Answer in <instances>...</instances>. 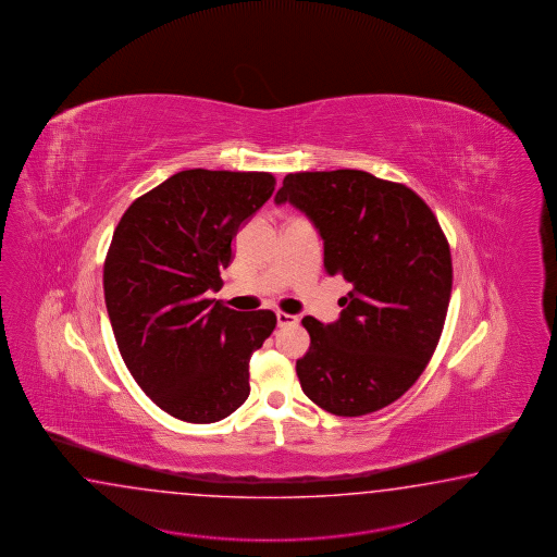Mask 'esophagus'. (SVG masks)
<instances>
[{
    "mask_svg": "<svg viewBox=\"0 0 557 557\" xmlns=\"http://www.w3.org/2000/svg\"><path fill=\"white\" fill-rule=\"evenodd\" d=\"M297 315H292V313H285V311H277V325L280 327H285V325H296Z\"/></svg>",
    "mask_w": 557,
    "mask_h": 557,
    "instance_id": "esophagus-1",
    "label": "esophagus"
}]
</instances>
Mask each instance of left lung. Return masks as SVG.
Masks as SVG:
<instances>
[{"instance_id": "8db88e82", "label": "left lung", "mask_w": 557, "mask_h": 557, "mask_svg": "<svg viewBox=\"0 0 557 557\" xmlns=\"http://www.w3.org/2000/svg\"><path fill=\"white\" fill-rule=\"evenodd\" d=\"M304 211L323 239V268L351 292L334 323L306 315L297 359L304 394L358 418L418 382L440 342L451 296V253L428 203L404 184L361 170L287 173L275 203Z\"/></svg>"}]
</instances>
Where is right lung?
<instances>
[{
	"mask_svg": "<svg viewBox=\"0 0 557 557\" xmlns=\"http://www.w3.org/2000/svg\"><path fill=\"white\" fill-rule=\"evenodd\" d=\"M268 172L186 170L137 198L103 263L113 335L137 385L177 420L213 423L249 396V358L275 313L235 311L222 287L239 227L272 198Z\"/></svg>",
	"mask_w": 557,
	"mask_h": 557,
	"instance_id": "obj_1",
	"label": "right lung"
}]
</instances>
